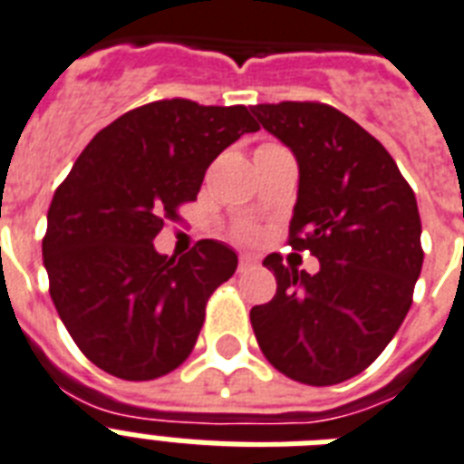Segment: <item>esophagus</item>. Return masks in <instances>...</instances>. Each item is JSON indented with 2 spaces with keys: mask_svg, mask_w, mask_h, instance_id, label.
Listing matches in <instances>:
<instances>
[{
  "mask_svg": "<svg viewBox=\"0 0 464 464\" xmlns=\"http://www.w3.org/2000/svg\"><path fill=\"white\" fill-rule=\"evenodd\" d=\"M252 266H257V257H252V255H240L238 257V271H250Z\"/></svg>",
  "mask_w": 464,
  "mask_h": 464,
  "instance_id": "1",
  "label": "esophagus"
}]
</instances>
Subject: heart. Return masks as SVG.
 I'll use <instances>...</instances> for the list:
<instances>
[{"instance_id":"b5f03b06","label":"heart","mask_w":464,"mask_h":464,"mask_svg":"<svg viewBox=\"0 0 464 464\" xmlns=\"http://www.w3.org/2000/svg\"><path fill=\"white\" fill-rule=\"evenodd\" d=\"M233 236H236L238 240H245V243H250V240L257 238V228H255L252 224H240Z\"/></svg>"}]
</instances>
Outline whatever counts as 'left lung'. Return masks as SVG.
<instances>
[{"mask_svg":"<svg viewBox=\"0 0 464 464\" xmlns=\"http://www.w3.org/2000/svg\"><path fill=\"white\" fill-rule=\"evenodd\" d=\"M252 114L295 154L288 245L319 259L307 274L266 255L276 295L250 310L255 338L295 382H348L382 355L412 304L424 262L415 193L389 150L331 104H255Z\"/></svg>","mask_w":464,"mask_h":464,"instance_id":"8db88e82","label":"left lung"}]
</instances>
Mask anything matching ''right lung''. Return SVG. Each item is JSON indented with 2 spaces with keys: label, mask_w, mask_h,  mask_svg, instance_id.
Instances as JSON below:
<instances>
[{
  "label": "right lung",
  "mask_w": 464,
  "mask_h": 464,
  "mask_svg": "<svg viewBox=\"0 0 464 464\" xmlns=\"http://www.w3.org/2000/svg\"><path fill=\"white\" fill-rule=\"evenodd\" d=\"M255 130L243 104L150 102L102 128L56 188L43 238L49 295L82 355L107 374L150 382L193 353L207 300L238 257L198 240L176 259L152 240L198 198L207 167Z\"/></svg>",
  "instance_id": "1"
}]
</instances>
